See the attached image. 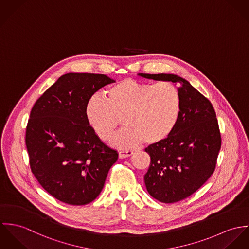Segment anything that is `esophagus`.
Returning a JSON list of instances; mask_svg holds the SVG:
<instances>
[{
  "mask_svg": "<svg viewBox=\"0 0 249 249\" xmlns=\"http://www.w3.org/2000/svg\"><path fill=\"white\" fill-rule=\"evenodd\" d=\"M132 155H134L133 151H120L119 152V158L120 159H125V158L131 157Z\"/></svg>",
  "mask_w": 249,
  "mask_h": 249,
  "instance_id": "34e87169",
  "label": "esophagus"
}]
</instances>
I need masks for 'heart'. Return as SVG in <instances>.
Instances as JSON below:
<instances>
[{"label": "heart", "instance_id": "obj_1", "mask_svg": "<svg viewBox=\"0 0 249 249\" xmlns=\"http://www.w3.org/2000/svg\"><path fill=\"white\" fill-rule=\"evenodd\" d=\"M105 97L89 98L85 116L104 141L110 139L122 118L126 128L111 138L115 147L132 148L143 141L159 144L172 134L179 116L180 95L170 82L153 85L124 79L110 86Z\"/></svg>", "mask_w": 249, "mask_h": 249}]
</instances>
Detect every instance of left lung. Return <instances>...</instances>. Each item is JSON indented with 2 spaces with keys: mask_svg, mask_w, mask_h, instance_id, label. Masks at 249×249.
Listing matches in <instances>:
<instances>
[{
  "mask_svg": "<svg viewBox=\"0 0 249 249\" xmlns=\"http://www.w3.org/2000/svg\"><path fill=\"white\" fill-rule=\"evenodd\" d=\"M138 76L172 82L180 95V111L174 131L164 141L145 149L151 158L144 176L148 193L159 201L174 203L195 193L215 171L221 145L216 112L207 98L178 75Z\"/></svg>",
  "mask_w": 249,
  "mask_h": 249,
  "instance_id": "1",
  "label": "left lung"
}]
</instances>
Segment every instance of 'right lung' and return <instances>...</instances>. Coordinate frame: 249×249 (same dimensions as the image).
I'll return each mask as SVG.
<instances>
[{
    "label": "right lung",
    "instance_id": "add662e5",
    "mask_svg": "<svg viewBox=\"0 0 249 249\" xmlns=\"http://www.w3.org/2000/svg\"><path fill=\"white\" fill-rule=\"evenodd\" d=\"M113 82L105 74L66 73L32 107L26 132L30 168L41 186L60 201L84 205L94 200L118 159L85 116L89 98Z\"/></svg>",
    "mask_w": 249,
    "mask_h": 249
}]
</instances>
